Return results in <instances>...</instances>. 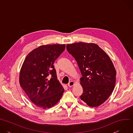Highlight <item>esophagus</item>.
<instances>
[{"label":"esophagus","instance_id":"esophagus-1","mask_svg":"<svg viewBox=\"0 0 133 133\" xmlns=\"http://www.w3.org/2000/svg\"><path fill=\"white\" fill-rule=\"evenodd\" d=\"M74 85H75V83H74L73 81H70V82L68 83V87H71L73 86Z\"/></svg>","mask_w":133,"mask_h":133}]
</instances>
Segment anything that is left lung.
Returning <instances> with one entry per match:
<instances>
[{
  "label": "left lung",
  "instance_id": "obj_1",
  "mask_svg": "<svg viewBox=\"0 0 133 133\" xmlns=\"http://www.w3.org/2000/svg\"><path fill=\"white\" fill-rule=\"evenodd\" d=\"M66 48L76 61L82 75L81 100L90 107H98L115 88L116 72L108 55L97 44L83 42L67 44Z\"/></svg>",
  "mask_w": 133,
  "mask_h": 133
}]
</instances>
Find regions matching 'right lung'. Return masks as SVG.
<instances>
[{
  "label": "right lung",
  "mask_w": 133,
  "mask_h": 133,
  "mask_svg": "<svg viewBox=\"0 0 133 133\" xmlns=\"http://www.w3.org/2000/svg\"><path fill=\"white\" fill-rule=\"evenodd\" d=\"M65 47V44L42 45L30 52L22 65L20 85L37 107L51 108L63 96L64 89L57 79L53 64Z\"/></svg>",
  "instance_id": "obj_1"
}]
</instances>
